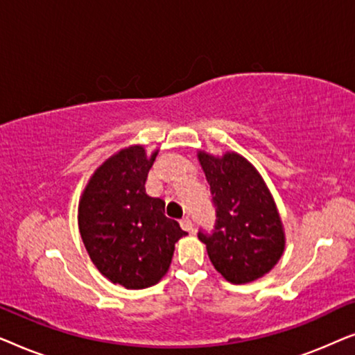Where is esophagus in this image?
Instances as JSON below:
<instances>
[{
    "mask_svg": "<svg viewBox=\"0 0 355 355\" xmlns=\"http://www.w3.org/2000/svg\"><path fill=\"white\" fill-rule=\"evenodd\" d=\"M181 227H182L184 231L191 232L193 230V225H192V221L189 220V218H182V220H181Z\"/></svg>",
    "mask_w": 355,
    "mask_h": 355,
    "instance_id": "esophagus-1",
    "label": "esophagus"
}]
</instances>
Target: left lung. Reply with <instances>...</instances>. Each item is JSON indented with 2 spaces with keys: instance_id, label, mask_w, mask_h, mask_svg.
<instances>
[{
  "instance_id": "8db88e82",
  "label": "left lung",
  "mask_w": 355,
  "mask_h": 355,
  "mask_svg": "<svg viewBox=\"0 0 355 355\" xmlns=\"http://www.w3.org/2000/svg\"><path fill=\"white\" fill-rule=\"evenodd\" d=\"M216 207L211 234L198 232L211 265L232 284L261 278L286 247L284 226L268 186L249 159L236 152H197Z\"/></svg>"
}]
</instances>
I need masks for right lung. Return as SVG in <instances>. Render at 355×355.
<instances>
[{
    "instance_id": "add662e5",
    "label": "right lung",
    "mask_w": 355,
    "mask_h": 355,
    "mask_svg": "<svg viewBox=\"0 0 355 355\" xmlns=\"http://www.w3.org/2000/svg\"><path fill=\"white\" fill-rule=\"evenodd\" d=\"M159 150L129 145L92 174L77 210L80 237L96 270L113 284L145 289L168 273L174 244L187 234L164 216L162 198L145 193Z\"/></svg>"
}]
</instances>
